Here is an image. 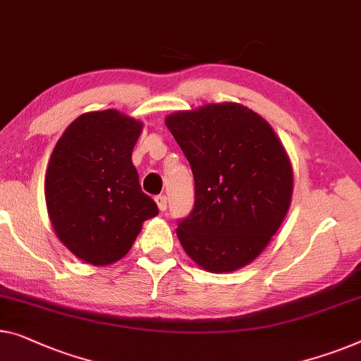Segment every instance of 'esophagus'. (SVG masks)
<instances>
[{
    "label": "esophagus",
    "mask_w": 361,
    "mask_h": 361,
    "mask_svg": "<svg viewBox=\"0 0 361 361\" xmlns=\"http://www.w3.org/2000/svg\"><path fill=\"white\" fill-rule=\"evenodd\" d=\"M154 200H156V203H158L159 210L166 212V208H168V197H166V195H156Z\"/></svg>",
    "instance_id": "esophagus-1"
}]
</instances>
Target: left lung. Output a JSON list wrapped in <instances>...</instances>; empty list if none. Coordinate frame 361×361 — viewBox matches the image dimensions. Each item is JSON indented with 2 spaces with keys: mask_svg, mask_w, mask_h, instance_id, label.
<instances>
[{
  "mask_svg": "<svg viewBox=\"0 0 361 361\" xmlns=\"http://www.w3.org/2000/svg\"><path fill=\"white\" fill-rule=\"evenodd\" d=\"M166 125L189 161L195 202L177 238L208 271H233L257 257L288 212L293 171L265 120L241 106L208 104Z\"/></svg>",
  "mask_w": 361,
  "mask_h": 361,
  "instance_id": "left-lung-1",
  "label": "left lung"
}]
</instances>
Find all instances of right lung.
Instances as JSON below:
<instances>
[{
  "label": "right lung",
  "instance_id": "obj_1",
  "mask_svg": "<svg viewBox=\"0 0 361 361\" xmlns=\"http://www.w3.org/2000/svg\"><path fill=\"white\" fill-rule=\"evenodd\" d=\"M140 132L142 123L112 109L87 112L70 123L51 153L49 216L60 241L87 264L117 262L145 219L159 213L132 163Z\"/></svg>",
  "mask_w": 361,
  "mask_h": 361
}]
</instances>
